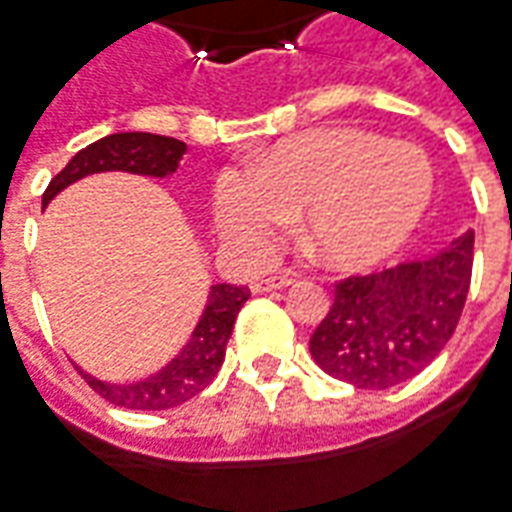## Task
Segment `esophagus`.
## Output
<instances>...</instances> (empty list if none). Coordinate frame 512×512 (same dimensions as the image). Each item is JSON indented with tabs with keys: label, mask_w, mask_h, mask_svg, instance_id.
<instances>
[{
	"label": "esophagus",
	"mask_w": 512,
	"mask_h": 512,
	"mask_svg": "<svg viewBox=\"0 0 512 512\" xmlns=\"http://www.w3.org/2000/svg\"><path fill=\"white\" fill-rule=\"evenodd\" d=\"M293 282V277L288 274H277V277H266V280H257L252 285V291L255 293H268V291H280V288H288Z\"/></svg>",
	"instance_id": "esophagus-1"
}]
</instances>
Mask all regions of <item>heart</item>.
I'll return each instance as SVG.
<instances>
[{
	"label": "heart",
	"mask_w": 512,
	"mask_h": 512,
	"mask_svg": "<svg viewBox=\"0 0 512 512\" xmlns=\"http://www.w3.org/2000/svg\"><path fill=\"white\" fill-rule=\"evenodd\" d=\"M432 185L430 157L416 144L338 127L274 146L252 174L224 171L213 210L246 255H268L302 216V238L321 263L366 268L416 232Z\"/></svg>",
	"instance_id": "heart-1"
}]
</instances>
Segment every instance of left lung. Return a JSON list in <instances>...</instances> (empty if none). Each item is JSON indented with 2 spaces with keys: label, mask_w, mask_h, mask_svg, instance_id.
<instances>
[{
  "label": "left lung",
  "mask_w": 512,
  "mask_h": 512,
  "mask_svg": "<svg viewBox=\"0 0 512 512\" xmlns=\"http://www.w3.org/2000/svg\"><path fill=\"white\" fill-rule=\"evenodd\" d=\"M471 263L468 230L424 260L346 277L310 338V355L330 377L366 391L413 380L455 335Z\"/></svg>",
  "instance_id": "obj_1"
}]
</instances>
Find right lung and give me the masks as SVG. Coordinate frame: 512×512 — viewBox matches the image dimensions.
<instances>
[{"mask_svg":"<svg viewBox=\"0 0 512 512\" xmlns=\"http://www.w3.org/2000/svg\"><path fill=\"white\" fill-rule=\"evenodd\" d=\"M185 149L188 146L177 138L152 135V132L107 135L102 141L80 149L66 163V169L52 177L49 188L44 191V207L63 188H69L71 182L82 180L88 174H99V171H130V174H144V177H169L180 166ZM246 299H249V288L244 285H230V282L210 285L205 313L199 318L194 335L182 346L180 355L166 363L157 374H149L146 380L116 385V382L96 380L82 368L77 371L110 405L127 407V410H169V407L182 405V402L194 399L196 393L205 391L213 377L219 374L235 318Z\"/></svg>","mask_w":512,"mask_h":512,"instance_id":"right-lung-1","label":"right lung"}]
</instances>
